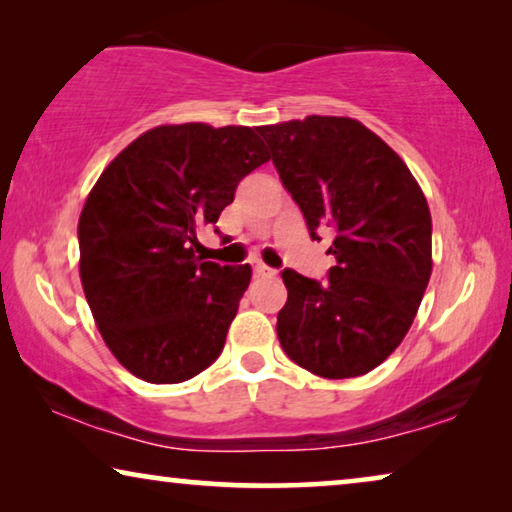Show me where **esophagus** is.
Instances as JSON below:
<instances>
[{
  "label": "esophagus",
  "mask_w": 512,
  "mask_h": 512,
  "mask_svg": "<svg viewBox=\"0 0 512 512\" xmlns=\"http://www.w3.org/2000/svg\"><path fill=\"white\" fill-rule=\"evenodd\" d=\"M253 271H255L257 278H271V276H276V269H271V266H266V264H262V262H257V264L253 266Z\"/></svg>",
  "instance_id": "esophagus-1"
}]
</instances>
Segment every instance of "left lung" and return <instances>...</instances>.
<instances>
[{"mask_svg": "<svg viewBox=\"0 0 512 512\" xmlns=\"http://www.w3.org/2000/svg\"><path fill=\"white\" fill-rule=\"evenodd\" d=\"M312 239L333 232L329 278L282 271L278 340L324 379L375 370L395 352L432 273V218L404 160L349 117L259 126Z\"/></svg>", "mask_w": 512, "mask_h": 512, "instance_id": "1", "label": "left lung"}]
</instances>
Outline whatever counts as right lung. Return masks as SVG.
<instances>
[{
  "label": "right lung",
  "instance_id": "right-lung-1",
  "mask_svg": "<svg viewBox=\"0 0 512 512\" xmlns=\"http://www.w3.org/2000/svg\"><path fill=\"white\" fill-rule=\"evenodd\" d=\"M269 158L255 128L158 126L91 188L78 225L82 289L105 345L135 377L179 384L223 352L253 271L202 262L193 246Z\"/></svg>",
  "mask_w": 512,
  "mask_h": 512
}]
</instances>
